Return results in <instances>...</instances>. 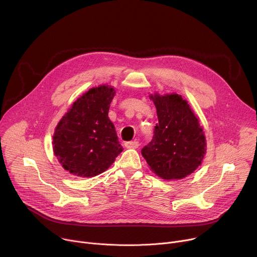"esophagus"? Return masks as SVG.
Instances as JSON below:
<instances>
[{
	"label": "esophagus",
	"mask_w": 257,
	"mask_h": 257,
	"mask_svg": "<svg viewBox=\"0 0 257 257\" xmlns=\"http://www.w3.org/2000/svg\"><path fill=\"white\" fill-rule=\"evenodd\" d=\"M125 146L127 149H138L139 148V142L138 141H128L125 142Z\"/></svg>",
	"instance_id": "34e87169"
}]
</instances>
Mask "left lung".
I'll list each match as a JSON object with an SVG mask.
<instances>
[{"label":"left lung","instance_id":"left-lung-1","mask_svg":"<svg viewBox=\"0 0 257 257\" xmlns=\"http://www.w3.org/2000/svg\"><path fill=\"white\" fill-rule=\"evenodd\" d=\"M159 124L141 155L152 171L165 180L187 177L200 166L206 142L203 129L188 102L179 94L151 95Z\"/></svg>","mask_w":257,"mask_h":257}]
</instances>
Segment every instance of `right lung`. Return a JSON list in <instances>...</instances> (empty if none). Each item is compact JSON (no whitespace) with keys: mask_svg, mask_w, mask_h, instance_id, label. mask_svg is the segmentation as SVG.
<instances>
[{"mask_svg":"<svg viewBox=\"0 0 257 257\" xmlns=\"http://www.w3.org/2000/svg\"><path fill=\"white\" fill-rule=\"evenodd\" d=\"M115 93L108 85L89 89L74 101L56 127L55 156L72 175L88 178L101 174L123 152L107 117Z\"/></svg>","mask_w":257,"mask_h":257,"instance_id":"add662e5","label":"right lung"}]
</instances>
